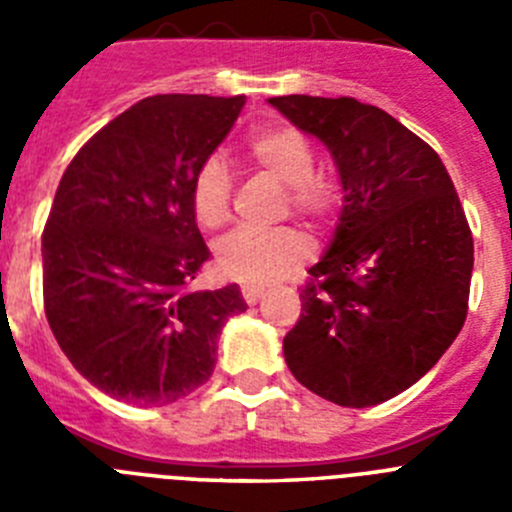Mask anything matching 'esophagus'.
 I'll return each mask as SVG.
<instances>
[{
	"mask_svg": "<svg viewBox=\"0 0 512 512\" xmlns=\"http://www.w3.org/2000/svg\"><path fill=\"white\" fill-rule=\"evenodd\" d=\"M264 292H266V289L261 287V284H243V287H241V295H243V300L248 302V305H256V302L264 297Z\"/></svg>",
	"mask_w": 512,
	"mask_h": 512,
	"instance_id": "obj_1",
	"label": "esophagus"
}]
</instances>
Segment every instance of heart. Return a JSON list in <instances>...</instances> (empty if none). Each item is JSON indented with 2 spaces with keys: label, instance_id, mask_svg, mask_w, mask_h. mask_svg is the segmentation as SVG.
<instances>
[{
  "label": "heart",
  "instance_id": "heart-1",
  "mask_svg": "<svg viewBox=\"0 0 512 512\" xmlns=\"http://www.w3.org/2000/svg\"><path fill=\"white\" fill-rule=\"evenodd\" d=\"M246 156L261 174L287 187L292 212L305 220H323L338 205L336 182L315 171L310 140L289 125H266L246 138ZM233 176L223 158L202 161L192 179V210L202 228H220L228 220ZM307 256V243L297 230H233L215 248L220 274L235 282L264 284L282 277Z\"/></svg>",
  "mask_w": 512,
  "mask_h": 512
}]
</instances>
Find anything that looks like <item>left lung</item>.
<instances>
[{
	"mask_svg": "<svg viewBox=\"0 0 512 512\" xmlns=\"http://www.w3.org/2000/svg\"><path fill=\"white\" fill-rule=\"evenodd\" d=\"M269 104L328 148L343 187L284 359L325 400L379 405L431 372L467 320V215L438 153L374 104L307 94Z\"/></svg>",
	"mask_w": 512,
	"mask_h": 512,
	"instance_id": "1",
	"label": "left lung"
}]
</instances>
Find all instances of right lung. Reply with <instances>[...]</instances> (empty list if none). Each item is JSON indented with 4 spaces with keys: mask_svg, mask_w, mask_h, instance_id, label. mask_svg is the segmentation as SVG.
I'll return each instance as SVG.
<instances>
[{
    "mask_svg": "<svg viewBox=\"0 0 512 512\" xmlns=\"http://www.w3.org/2000/svg\"><path fill=\"white\" fill-rule=\"evenodd\" d=\"M246 97L140 99L81 146L43 230L45 318L81 377L140 408L194 392L217 336L246 310L238 284L194 292L210 251L192 179Z\"/></svg>",
    "mask_w": 512,
    "mask_h": 512,
    "instance_id": "add662e5",
    "label": "right lung"
}]
</instances>
